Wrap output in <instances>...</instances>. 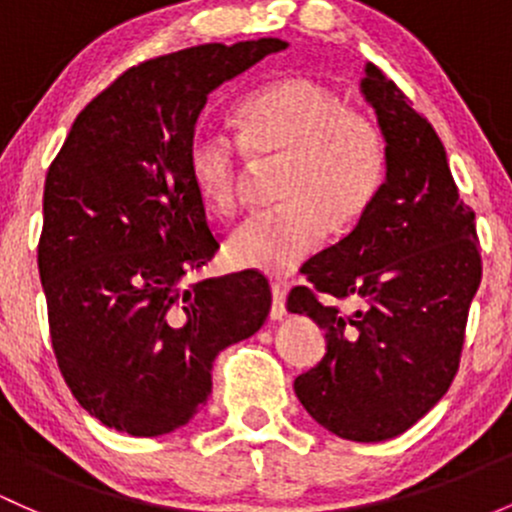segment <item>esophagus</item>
Segmentation results:
<instances>
[{
	"label": "esophagus",
	"instance_id": "obj_1",
	"mask_svg": "<svg viewBox=\"0 0 512 512\" xmlns=\"http://www.w3.org/2000/svg\"><path fill=\"white\" fill-rule=\"evenodd\" d=\"M271 293H273L271 320H283V317H285V288H283V285L273 283Z\"/></svg>",
	"mask_w": 512,
	"mask_h": 512
}]
</instances>
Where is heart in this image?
Masks as SVG:
<instances>
[{"label":"heart","instance_id":"1","mask_svg":"<svg viewBox=\"0 0 512 512\" xmlns=\"http://www.w3.org/2000/svg\"><path fill=\"white\" fill-rule=\"evenodd\" d=\"M236 124L239 139L197 129L185 153L197 195L224 217L244 202L249 158L256 166L283 163V207L249 219L229 236L234 266L290 273L320 249L329 229L354 227L383 188V134L320 80L283 78L258 87L236 107Z\"/></svg>","mask_w":512,"mask_h":512}]
</instances>
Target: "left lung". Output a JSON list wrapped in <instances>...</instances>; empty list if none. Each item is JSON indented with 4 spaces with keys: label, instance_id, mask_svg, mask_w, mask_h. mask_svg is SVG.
Instances as JSON below:
<instances>
[{
    "label": "left lung",
    "instance_id": "8db88e82",
    "mask_svg": "<svg viewBox=\"0 0 512 512\" xmlns=\"http://www.w3.org/2000/svg\"><path fill=\"white\" fill-rule=\"evenodd\" d=\"M361 92L386 136V183L354 232L305 263L288 310L324 329L327 354L295 378L302 408L351 442L410 430L452 386L481 283L474 210L459 200L437 131L366 65ZM320 294L354 297L342 313Z\"/></svg>",
    "mask_w": 512,
    "mask_h": 512
}]
</instances>
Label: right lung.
Returning a JSON list of instances; mask_svg holds the SVG:
<instances>
[{
	"instance_id": "right-lung-1",
	"label": "right lung",
	"mask_w": 512,
	"mask_h": 512,
	"mask_svg": "<svg viewBox=\"0 0 512 512\" xmlns=\"http://www.w3.org/2000/svg\"><path fill=\"white\" fill-rule=\"evenodd\" d=\"M283 48L205 43L134 65L82 109L48 168L38 273L53 354L112 430L183 427L210 398L219 351L266 322L261 273L190 283L219 241L185 153L207 95Z\"/></svg>"
}]
</instances>
